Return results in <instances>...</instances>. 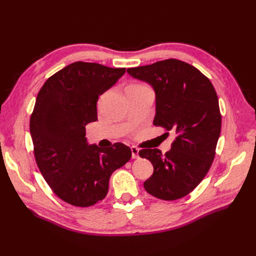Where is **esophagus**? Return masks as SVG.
Wrapping results in <instances>:
<instances>
[{
    "mask_svg": "<svg viewBox=\"0 0 256 256\" xmlns=\"http://www.w3.org/2000/svg\"><path fill=\"white\" fill-rule=\"evenodd\" d=\"M131 154H132L134 159H138V148H136V147H134V146L131 147Z\"/></svg>",
    "mask_w": 256,
    "mask_h": 256,
    "instance_id": "esophagus-1",
    "label": "esophagus"
}]
</instances>
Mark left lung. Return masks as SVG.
Wrapping results in <instances>:
<instances>
[{
	"instance_id": "1",
	"label": "left lung",
	"mask_w": 256,
	"mask_h": 256,
	"mask_svg": "<svg viewBox=\"0 0 256 256\" xmlns=\"http://www.w3.org/2000/svg\"><path fill=\"white\" fill-rule=\"evenodd\" d=\"M127 72L154 88V125L174 130L177 134L166 154L157 148L138 152L154 166L144 188L161 200L180 198L203 180L214 158L221 132L214 88L198 69L175 58L128 68Z\"/></svg>"
}]
</instances>
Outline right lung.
Instances as JSON below:
<instances>
[{
  "instance_id": "1",
  "label": "right lung",
  "mask_w": 256,
  "mask_h": 256,
  "mask_svg": "<svg viewBox=\"0 0 256 256\" xmlns=\"http://www.w3.org/2000/svg\"><path fill=\"white\" fill-rule=\"evenodd\" d=\"M126 68L76 62L54 74L38 92L30 120L36 164L66 203L88 207L106 198L112 173L131 150L122 143L102 150L88 144L85 126L97 120V100Z\"/></svg>"
}]
</instances>
